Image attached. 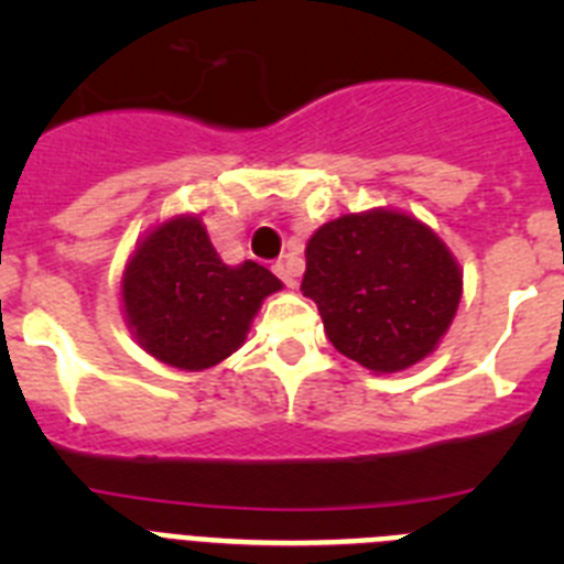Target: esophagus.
Masks as SVG:
<instances>
[{
  "mask_svg": "<svg viewBox=\"0 0 564 564\" xmlns=\"http://www.w3.org/2000/svg\"><path fill=\"white\" fill-rule=\"evenodd\" d=\"M273 273H276V276L282 279V282H285L288 288H296L299 271H296V265H293V262H285V259H279L276 265H273Z\"/></svg>",
  "mask_w": 564,
  "mask_h": 564,
  "instance_id": "obj_1",
  "label": "esophagus"
}]
</instances>
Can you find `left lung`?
Wrapping results in <instances>:
<instances>
[{
  "instance_id": "obj_1",
  "label": "left lung",
  "mask_w": 564,
  "mask_h": 564,
  "mask_svg": "<svg viewBox=\"0 0 564 564\" xmlns=\"http://www.w3.org/2000/svg\"><path fill=\"white\" fill-rule=\"evenodd\" d=\"M302 293L327 338L372 372H401L435 352L463 296V271L426 223L395 208L341 214L305 248Z\"/></svg>"
}]
</instances>
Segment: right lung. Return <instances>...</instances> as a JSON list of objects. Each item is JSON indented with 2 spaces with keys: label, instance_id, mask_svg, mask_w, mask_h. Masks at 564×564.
<instances>
[{
  "label": "right lung",
  "instance_id": "add662e5",
  "mask_svg": "<svg viewBox=\"0 0 564 564\" xmlns=\"http://www.w3.org/2000/svg\"><path fill=\"white\" fill-rule=\"evenodd\" d=\"M282 282L259 262L226 265L197 214L158 223L121 276L127 327L143 350L200 372L242 347L257 311Z\"/></svg>",
  "mask_w": 564,
  "mask_h": 564
}]
</instances>
